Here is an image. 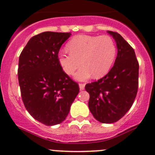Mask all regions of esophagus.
<instances>
[{"mask_svg":"<svg viewBox=\"0 0 155 155\" xmlns=\"http://www.w3.org/2000/svg\"><path fill=\"white\" fill-rule=\"evenodd\" d=\"M79 88H80V90H84V89H85V84H80Z\"/></svg>","mask_w":155,"mask_h":155,"instance_id":"34e87169","label":"esophagus"}]
</instances>
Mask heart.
Here are the masks:
<instances>
[{
  "label": "heart",
  "instance_id": "obj_1",
  "mask_svg": "<svg viewBox=\"0 0 155 155\" xmlns=\"http://www.w3.org/2000/svg\"><path fill=\"white\" fill-rule=\"evenodd\" d=\"M66 47L69 53L59 51L58 62L67 74H72L81 63L83 67L74 74L78 81H86L92 75L103 77L110 70L115 59L116 46L109 35H77Z\"/></svg>",
  "mask_w": 155,
  "mask_h": 155
}]
</instances>
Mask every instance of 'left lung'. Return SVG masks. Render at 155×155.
<instances>
[{"mask_svg":"<svg viewBox=\"0 0 155 155\" xmlns=\"http://www.w3.org/2000/svg\"><path fill=\"white\" fill-rule=\"evenodd\" d=\"M117 44V55L111 70L97 81L87 84L89 108L103 124L117 122L130 109L138 89L139 64L133 48L115 31H108Z\"/></svg>","mask_w":155,"mask_h":155,"instance_id":"8db88e82","label":"left lung"}]
</instances>
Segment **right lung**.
Segmentation results:
<instances>
[{
  "label": "right lung",
  "instance_id": "obj_1",
  "mask_svg": "<svg viewBox=\"0 0 155 155\" xmlns=\"http://www.w3.org/2000/svg\"><path fill=\"white\" fill-rule=\"evenodd\" d=\"M70 32H44L33 36L21 51L18 81L21 97L31 117L46 126L62 123L79 93L58 62L61 46Z\"/></svg>",
  "mask_w": 155,
  "mask_h": 155
}]
</instances>
